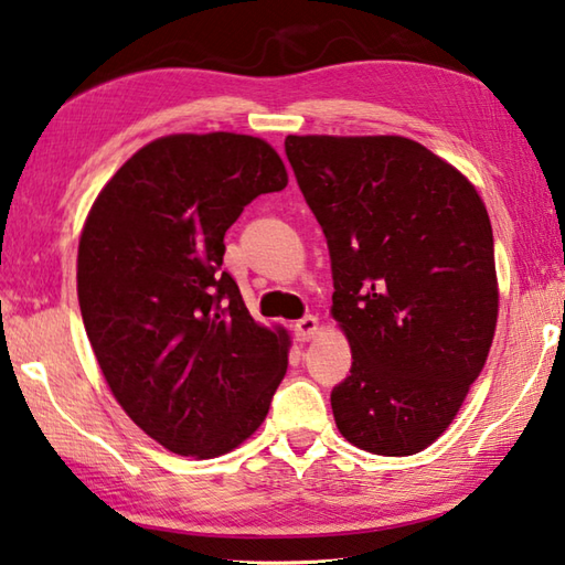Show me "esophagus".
<instances>
[{
	"mask_svg": "<svg viewBox=\"0 0 565 565\" xmlns=\"http://www.w3.org/2000/svg\"><path fill=\"white\" fill-rule=\"evenodd\" d=\"M317 332H319V319L312 315H307L300 319V322H295L297 342H310V339L317 337Z\"/></svg>",
	"mask_w": 565,
	"mask_h": 565,
	"instance_id": "34e87169",
	"label": "esophagus"
}]
</instances>
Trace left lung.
Listing matches in <instances>:
<instances>
[{
  "mask_svg": "<svg viewBox=\"0 0 565 565\" xmlns=\"http://www.w3.org/2000/svg\"><path fill=\"white\" fill-rule=\"evenodd\" d=\"M285 152L332 255V317L351 374L339 433L406 457L450 428L499 315L492 223L460 169L401 135H287Z\"/></svg>",
  "mask_w": 565,
  "mask_h": 565,
  "instance_id": "8db88e82",
  "label": "left lung"
}]
</instances>
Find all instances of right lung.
<instances>
[{"label":"right lung","instance_id":"add662e5","mask_svg":"<svg viewBox=\"0 0 565 565\" xmlns=\"http://www.w3.org/2000/svg\"><path fill=\"white\" fill-rule=\"evenodd\" d=\"M285 186L260 137L179 132L127 159L85 216V334L115 401L169 452L226 455L268 415L290 334L255 322L221 265L243 206Z\"/></svg>","mask_w":565,"mask_h":565}]
</instances>
